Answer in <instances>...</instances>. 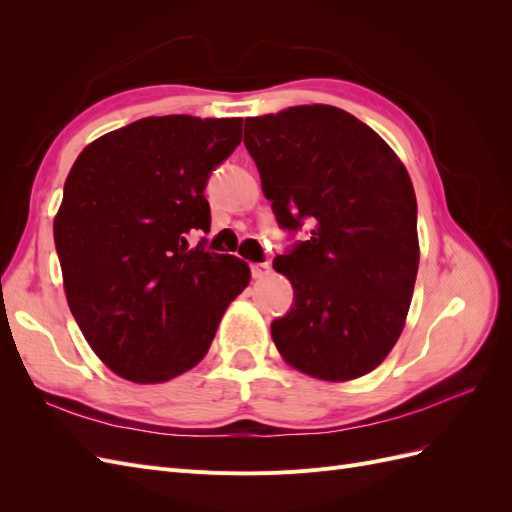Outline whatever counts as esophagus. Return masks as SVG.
Masks as SVG:
<instances>
[{
    "instance_id": "34e87169",
    "label": "esophagus",
    "mask_w": 512,
    "mask_h": 512,
    "mask_svg": "<svg viewBox=\"0 0 512 512\" xmlns=\"http://www.w3.org/2000/svg\"><path fill=\"white\" fill-rule=\"evenodd\" d=\"M267 275H271V265H269V262H258V265H252V277H254V280H265Z\"/></svg>"
}]
</instances>
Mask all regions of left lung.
<instances>
[{
	"label": "left lung",
	"mask_w": 512,
	"mask_h": 512,
	"mask_svg": "<svg viewBox=\"0 0 512 512\" xmlns=\"http://www.w3.org/2000/svg\"><path fill=\"white\" fill-rule=\"evenodd\" d=\"M243 143L280 226H314L273 260L294 290L290 312L271 324L277 350L318 380L369 374L404 331L421 256L406 166L363 121L329 104L247 117Z\"/></svg>",
	"instance_id": "obj_1"
}]
</instances>
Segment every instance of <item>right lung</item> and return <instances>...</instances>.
Instances as JSON below:
<instances>
[{
    "instance_id": "1",
    "label": "right lung",
    "mask_w": 512,
    "mask_h": 512,
    "mask_svg": "<svg viewBox=\"0 0 512 512\" xmlns=\"http://www.w3.org/2000/svg\"><path fill=\"white\" fill-rule=\"evenodd\" d=\"M241 117H145L89 143L53 222L70 312L98 359L136 384L205 359L250 284L237 256L190 247L209 230L205 185L241 143Z\"/></svg>"
}]
</instances>
